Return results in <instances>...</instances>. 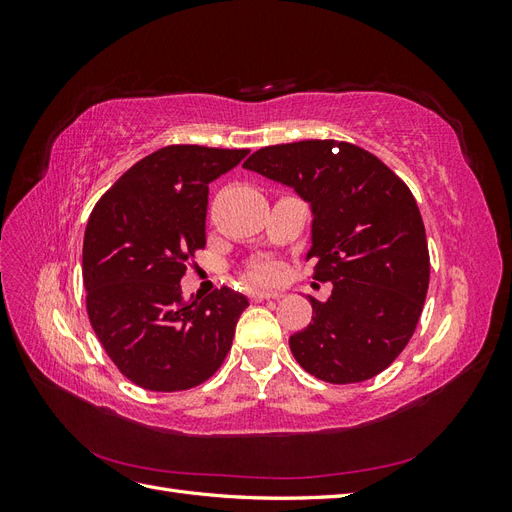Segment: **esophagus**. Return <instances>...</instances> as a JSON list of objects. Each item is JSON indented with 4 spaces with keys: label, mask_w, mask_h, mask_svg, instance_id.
Masks as SVG:
<instances>
[{
    "label": "esophagus",
    "mask_w": 512,
    "mask_h": 512,
    "mask_svg": "<svg viewBox=\"0 0 512 512\" xmlns=\"http://www.w3.org/2000/svg\"><path fill=\"white\" fill-rule=\"evenodd\" d=\"M250 297L254 301H265V299H280L282 292H271V290H252Z\"/></svg>",
    "instance_id": "esophagus-1"
}]
</instances>
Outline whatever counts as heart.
Masks as SVG:
<instances>
[{
    "instance_id": "b5f03b06",
    "label": "heart",
    "mask_w": 512,
    "mask_h": 512,
    "mask_svg": "<svg viewBox=\"0 0 512 512\" xmlns=\"http://www.w3.org/2000/svg\"><path fill=\"white\" fill-rule=\"evenodd\" d=\"M250 275H252V280H256V282H269L277 275V267L273 265V262L262 260V262H256V265L250 271Z\"/></svg>"
}]
</instances>
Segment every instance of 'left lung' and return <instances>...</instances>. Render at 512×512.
I'll list each match as a JSON object with an SVG mask.
<instances>
[{
  "instance_id": "1",
  "label": "left lung",
  "mask_w": 512,
  "mask_h": 512,
  "mask_svg": "<svg viewBox=\"0 0 512 512\" xmlns=\"http://www.w3.org/2000/svg\"><path fill=\"white\" fill-rule=\"evenodd\" d=\"M312 205L314 280L327 301L288 344L297 363L331 384L378 376L410 342L429 286L421 211L408 185L374 153L350 143L262 147L243 164Z\"/></svg>"
}]
</instances>
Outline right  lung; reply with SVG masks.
I'll return each mask as SVG.
<instances>
[{
  "instance_id": "right-lung-1",
  "label": "right lung",
  "mask_w": 512,
  "mask_h": 512,
  "mask_svg": "<svg viewBox=\"0 0 512 512\" xmlns=\"http://www.w3.org/2000/svg\"><path fill=\"white\" fill-rule=\"evenodd\" d=\"M247 149L168 145L136 162L89 215L83 241L87 314L123 376L147 391L203 384L224 363L250 305L220 288L185 301L181 277L203 250L209 183Z\"/></svg>"
}]
</instances>
